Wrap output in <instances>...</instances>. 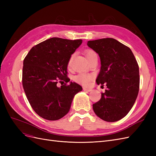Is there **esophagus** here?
<instances>
[{
	"mask_svg": "<svg viewBox=\"0 0 156 156\" xmlns=\"http://www.w3.org/2000/svg\"><path fill=\"white\" fill-rule=\"evenodd\" d=\"M83 90L84 91H86V92H91L92 90L91 89V88H86V87H84V88H83Z\"/></svg>",
	"mask_w": 156,
	"mask_h": 156,
	"instance_id": "esophagus-1",
	"label": "esophagus"
}]
</instances>
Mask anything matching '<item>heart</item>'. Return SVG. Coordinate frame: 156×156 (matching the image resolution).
I'll return each instance as SVG.
<instances>
[{
	"label": "heart",
	"instance_id": "obj_1",
	"mask_svg": "<svg viewBox=\"0 0 156 156\" xmlns=\"http://www.w3.org/2000/svg\"><path fill=\"white\" fill-rule=\"evenodd\" d=\"M96 53H95V51L92 50V49H87L85 51H84V55H85L86 57L87 60H88L90 58H91L92 56L94 55H96ZM72 56H71L69 62H68V66L71 65V63H72ZM93 76L92 75H90L88 73H79L77 75H76L75 77V81L79 83H81L83 84H87L89 83V82L91 81L92 79Z\"/></svg>",
	"mask_w": 156,
	"mask_h": 156
}]
</instances>
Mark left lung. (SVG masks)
<instances>
[{
    "instance_id": "1",
    "label": "left lung",
    "mask_w": 156,
    "mask_h": 156,
    "mask_svg": "<svg viewBox=\"0 0 156 156\" xmlns=\"http://www.w3.org/2000/svg\"><path fill=\"white\" fill-rule=\"evenodd\" d=\"M87 45L100 57L101 66L97 84L107 86L100 100L93 104V110L105 121L120 120L131 109L138 96V63L128 47L115 39L88 41Z\"/></svg>"
}]
</instances>
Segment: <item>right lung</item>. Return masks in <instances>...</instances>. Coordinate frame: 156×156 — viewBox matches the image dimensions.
Returning a JSON list of instances; mask_svg holds the SVG:
<instances>
[{
    "label": "right lung",
    "mask_w": 156,
    "mask_h": 156,
    "mask_svg": "<svg viewBox=\"0 0 156 156\" xmlns=\"http://www.w3.org/2000/svg\"><path fill=\"white\" fill-rule=\"evenodd\" d=\"M82 42L51 37L33 47L23 60V89L33 110L43 119L57 120L64 116L74 96L82 90L76 83L66 84L69 60ZM64 81V86L57 87Z\"/></svg>",
    "instance_id": "obj_1"
}]
</instances>
